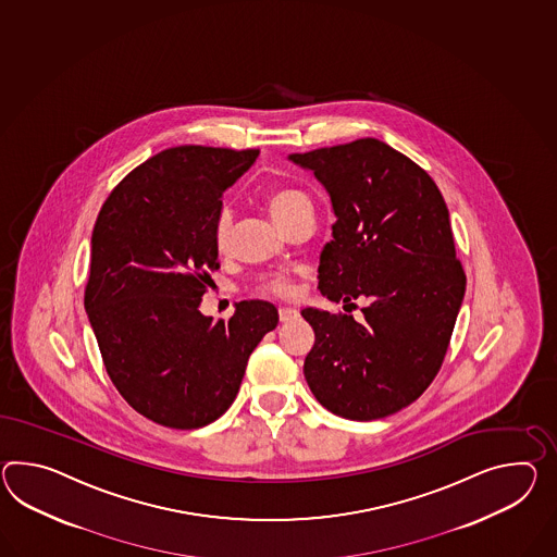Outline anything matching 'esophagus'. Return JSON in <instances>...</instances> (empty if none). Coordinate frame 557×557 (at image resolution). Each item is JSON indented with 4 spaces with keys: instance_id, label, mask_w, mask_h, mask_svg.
I'll return each mask as SVG.
<instances>
[{
    "instance_id": "1",
    "label": "esophagus",
    "mask_w": 557,
    "mask_h": 557,
    "mask_svg": "<svg viewBox=\"0 0 557 557\" xmlns=\"http://www.w3.org/2000/svg\"><path fill=\"white\" fill-rule=\"evenodd\" d=\"M296 318H298V312L294 308H280V322L282 324H287V322H292Z\"/></svg>"
}]
</instances>
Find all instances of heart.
Listing matches in <instances>:
<instances>
[{
  "instance_id": "heart-1",
  "label": "heart",
  "mask_w": 557,
  "mask_h": 557,
  "mask_svg": "<svg viewBox=\"0 0 557 557\" xmlns=\"http://www.w3.org/2000/svg\"><path fill=\"white\" fill-rule=\"evenodd\" d=\"M268 205H270L273 218L284 225L287 219L296 215L301 207H308L310 201L299 190L282 189L270 195ZM231 233H233V219H231L230 211H223L218 218V223H215V244H218L221 251H225L230 247ZM292 289H294V280H292L289 273L285 272L265 273L258 284L259 294L277 296V298L289 296Z\"/></svg>"
}]
</instances>
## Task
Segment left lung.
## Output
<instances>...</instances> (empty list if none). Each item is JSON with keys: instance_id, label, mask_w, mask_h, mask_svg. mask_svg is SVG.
Masks as SVG:
<instances>
[{"instance_id": "obj_1", "label": "left lung", "mask_w": 557, "mask_h": 557, "mask_svg": "<svg viewBox=\"0 0 557 557\" xmlns=\"http://www.w3.org/2000/svg\"><path fill=\"white\" fill-rule=\"evenodd\" d=\"M326 187L336 213L318 287L348 313L306 308L315 332L304 374L318 403L374 421L414 403L443 367L465 296L448 209L429 173L376 138L289 154Z\"/></svg>"}]
</instances>
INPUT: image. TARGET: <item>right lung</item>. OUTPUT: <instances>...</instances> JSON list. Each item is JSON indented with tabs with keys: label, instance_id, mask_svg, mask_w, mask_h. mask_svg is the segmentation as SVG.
Returning <instances> with one entry per match:
<instances>
[{
	"label": "right lung",
	"instance_id": "1",
	"mask_svg": "<svg viewBox=\"0 0 557 557\" xmlns=\"http://www.w3.org/2000/svg\"><path fill=\"white\" fill-rule=\"evenodd\" d=\"M258 149L183 145L138 164L112 189L92 231L84 308L124 400L169 429H199L235 400L245 367L277 326L268 301H239L230 320L199 304L219 270L221 195Z\"/></svg>",
	"mask_w": 557,
	"mask_h": 557
}]
</instances>
